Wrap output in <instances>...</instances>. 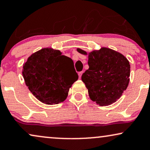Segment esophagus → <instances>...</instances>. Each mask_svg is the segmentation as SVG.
I'll return each mask as SVG.
<instances>
[{
    "instance_id": "1",
    "label": "esophagus",
    "mask_w": 150,
    "mask_h": 150,
    "mask_svg": "<svg viewBox=\"0 0 150 150\" xmlns=\"http://www.w3.org/2000/svg\"><path fill=\"white\" fill-rule=\"evenodd\" d=\"M83 71L79 72V73H78V75H79V79H80V78H81V75H82V74H83Z\"/></svg>"
}]
</instances>
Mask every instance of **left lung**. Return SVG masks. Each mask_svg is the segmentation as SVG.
<instances>
[{
  "mask_svg": "<svg viewBox=\"0 0 150 150\" xmlns=\"http://www.w3.org/2000/svg\"><path fill=\"white\" fill-rule=\"evenodd\" d=\"M82 55H88L89 69L81 76L90 99L97 105L112 104L120 98L128 86L130 65L124 55L109 48L102 47L88 53L77 48Z\"/></svg>",
  "mask_w": 150,
  "mask_h": 150,
  "instance_id": "obj_1",
  "label": "left lung"
}]
</instances>
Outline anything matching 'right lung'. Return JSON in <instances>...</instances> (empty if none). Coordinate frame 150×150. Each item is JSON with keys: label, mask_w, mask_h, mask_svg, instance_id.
Listing matches in <instances>:
<instances>
[{"label": "right lung", "mask_w": 150, "mask_h": 150, "mask_svg": "<svg viewBox=\"0 0 150 150\" xmlns=\"http://www.w3.org/2000/svg\"><path fill=\"white\" fill-rule=\"evenodd\" d=\"M22 73L31 93L47 105L63 102L70 88L78 79L72 59L49 47L30 55L23 64Z\"/></svg>", "instance_id": "obj_1"}]
</instances>
